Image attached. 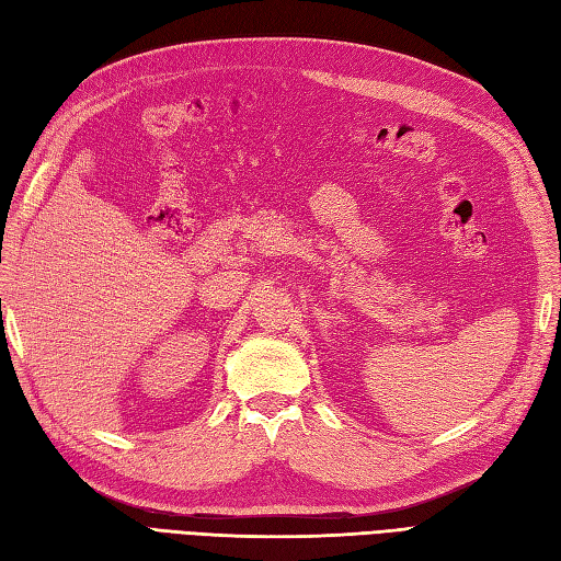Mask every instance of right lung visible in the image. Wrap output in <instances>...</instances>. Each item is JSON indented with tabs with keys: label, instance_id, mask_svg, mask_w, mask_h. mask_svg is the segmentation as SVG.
<instances>
[{
	"label": "right lung",
	"instance_id": "obj_1",
	"mask_svg": "<svg viewBox=\"0 0 561 561\" xmlns=\"http://www.w3.org/2000/svg\"><path fill=\"white\" fill-rule=\"evenodd\" d=\"M0 317H2V299H0Z\"/></svg>",
	"mask_w": 561,
	"mask_h": 561
}]
</instances>
